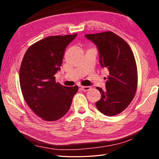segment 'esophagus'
Listing matches in <instances>:
<instances>
[{"instance_id": "obj_1", "label": "esophagus", "mask_w": 159, "mask_h": 159, "mask_svg": "<svg viewBox=\"0 0 159 159\" xmlns=\"http://www.w3.org/2000/svg\"><path fill=\"white\" fill-rule=\"evenodd\" d=\"M91 89H92V87H91L90 86H82L81 87V89H82V91H83V92H87V91L90 90Z\"/></svg>"}]
</instances>
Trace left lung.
<instances>
[{"mask_svg": "<svg viewBox=\"0 0 159 159\" xmlns=\"http://www.w3.org/2000/svg\"><path fill=\"white\" fill-rule=\"evenodd\" d=\"M97 47L100 66L109 72L105 89L97 87L101 98L96 102L102 114L113 116L129 105L137 87L135 59L129 45L111 31L85 35Z\"/></svg>", "mask_w": 159, "mask_h": 159, "instance_id": "obj_1", "label": "left lung"}]
</instances>
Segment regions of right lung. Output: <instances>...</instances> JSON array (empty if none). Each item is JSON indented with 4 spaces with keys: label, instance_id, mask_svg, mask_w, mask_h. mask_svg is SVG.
<instances>
[{
    "label": "right lung",
    "instance_id": "1",
    "mask_svg": "<svg viewBox=\"0 0 159 159\" xmlns=\"http://www.w3.org/2000/svg\"><path fill=\"white\" fill-rule=\"evenodd\" d=\"M77 34L50 36L26 50L20 68V84L26 102L43 120L52 121L69 111L78 86L55 82L66 47Z\"/></svg>",
    "mask_w": 159,
    "mask_h": 159
}]
</instances>
